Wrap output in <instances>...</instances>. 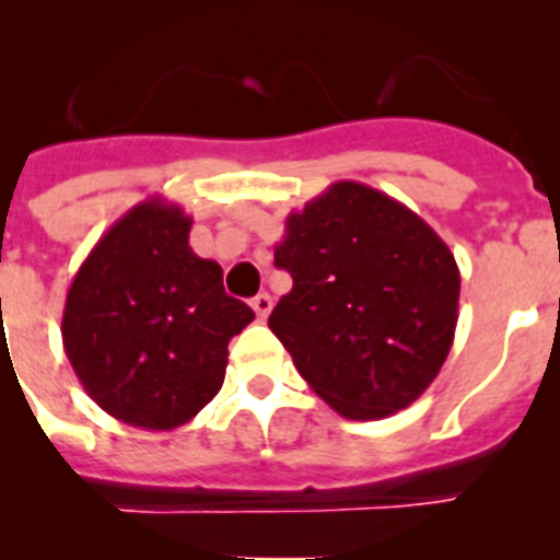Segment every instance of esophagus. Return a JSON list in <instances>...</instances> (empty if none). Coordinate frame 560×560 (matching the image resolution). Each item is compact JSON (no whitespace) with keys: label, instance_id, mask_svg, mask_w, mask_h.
<instances>
[{"label":"esophagus","instance_id":"esophagus-1","mask_svg":"<svg viewBox=\"0 0 560 560\" xmlns=\"http://www.w3.org/2000/svg\"><path fill=\"white\" fill-rule=\"evenodd\" d=\"M271 305H275V303H271V296L266 294V291H264V294H257L255 300H252V308H255L257 319H266V316L271 314Z\"/></svg>","mask_w":560,"mask_h":560}]
</instances>
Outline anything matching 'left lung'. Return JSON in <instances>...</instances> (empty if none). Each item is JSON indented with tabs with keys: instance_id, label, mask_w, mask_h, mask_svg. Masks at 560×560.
I'll return each instance as SVG.
<instances>
[{
	"instance_id": "left-lung-1",
	"label": "left lung",
	"mask_w": 560,
	"mask_h": 560,
	"mask_svg": "<svg viewBox=\"0 0 560 560\" xmlns=\"http://www.w3.org/2000/svg\"><path fill=\"white\" fill-rule=\"evenodd\" d=\"M275 266L294 285L271 311V334L341 418H387L438 378L457 328L459 269L409 207L336 182L285 219Z\"/></svg>"
}]
</instances>
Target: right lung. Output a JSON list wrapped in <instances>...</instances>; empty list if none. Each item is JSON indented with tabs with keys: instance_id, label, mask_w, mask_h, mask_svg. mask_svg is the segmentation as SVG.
Here are the masks:
<instances>
[{
	"instance_id": "right-lung-1",
	"label": "right lung",
	"mask_w": 560,
	"mask_h": 560,
	"mask_svg": "<svg viewBox=\"0 0 560 560\" xmlns=\"http://www.w3.org/2000/svg\"><path fill=\"white\" fill-rule=\"evenodd\" d=\"M179 205L131 207L89 252L67 291L61 336L89 398L128 427L171 432L224 384L226 345L255 311L190 249Z\"/></svg>"
}]
</instances>
